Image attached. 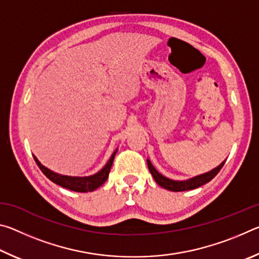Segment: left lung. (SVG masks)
<instances>
[{"label":"left lung","instance_id":"1","mask_svg":"<svg viewBox=\"0 0 259 259\" xmlns=\"http://www.w3.org/2000/svg\"><path fill=\"white\" fill-rule=\"evenodd\" d=\"M225 161L222 162L221 164L216 166L214 169H212L211 171L199 175V176L193 177L191 179H187V181H172V179L164 177L163 175H161L154 168V166H153L151 161L148 159H147V165H148V169H150L153 178H154V181L159 184L161 187H163V188H165V190H169L171 192H183V191H188V190H194V188H198L211 181V179L216 176L219 171H221L223 165L225 164Z\"/></svg>","mask_w":259,"mask_h":259}]
</instances>
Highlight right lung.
Instances as JSON below:
<instances>
[{
  "label": "right lung",
  "instance_id": "obj_1",
  "mask_svg": "<svg viewBox=\"0 0 259 259\" xmlns=\"http://www.w3.org/2000/svg\"><path fill=\"white\" fill-rule=\"evenodd\" d=\"M117 150L113 153L112 156L109 157V160L106 164H105L104 168L98 171L97 174L93 175V176H87V177H72V176H64V175H59L57 172L51 171L50 169L46 168L45 165L41 164V162L38 161L36 157L34 156V160L38 165V168L41 169V171L46 175V176L50 179L51 182L56 183L57 185L61 187L67 188V190H71L74 192H93L96 188L102 186L103 184L107 181L109 170L112 168L114 157H115Z\"/></svg>",
  "mask_w": 259,
  "mask_h": 259
}]
</instances>
